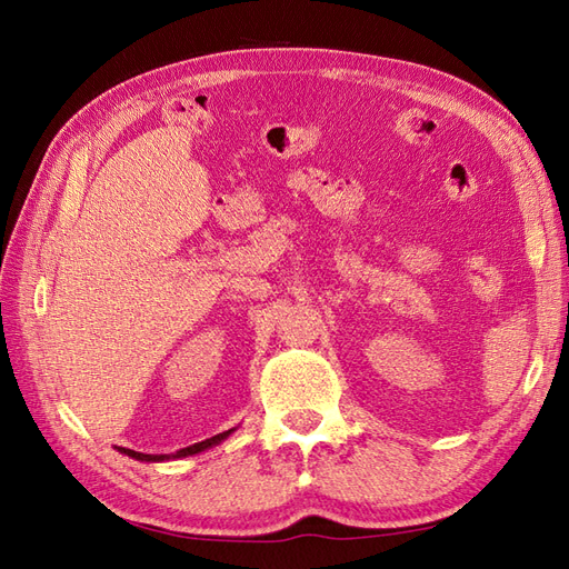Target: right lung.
<instances>
[{"label":"right lung","instance_id":"right-lung-1","mask_svg":"<svg viewBox=\"0 0 569 569\" xmlns=\"http://www.w3.org/2000/svg\"><path fill=\"white\" fill-rule=\"evenodd\" d=\"M234 429H237V427L228 429V432H222V435H216V437H211V439H206V441H199V443H194V446H187V449H180L178 453L149 456V453H137V451H130V449H118V451H120V453H126V456H130V458H134V460H142V462H161V460H176V458H187V456L201 453V451H206V449H213V446H218L222 439H228V437L234 432Z\"/></svg>","mask_w":569,"mask_h":569}]
</instances>
